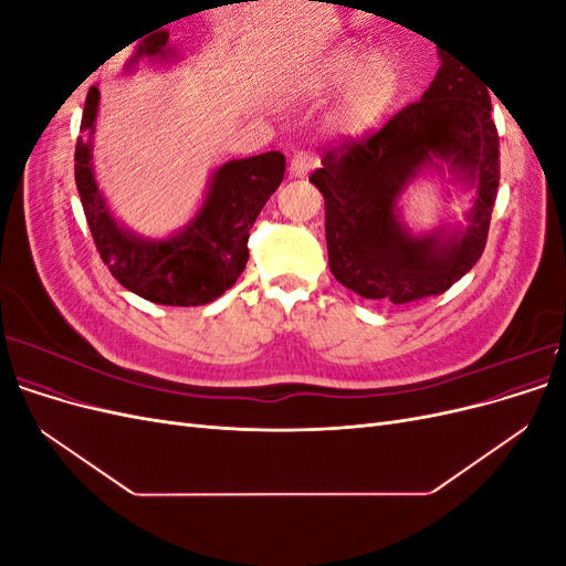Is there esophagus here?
<instances>
[{
	"label": "esophagus",
	"mask_w": 566,
	"mask_h": 566,
	"mask_svg": "<svg viewBox=\"0 0 566 566\" xmlns=\"http://www.w3.org/2000/svg\"><path fill=\"white\" fill-rule=\"evenodd\" d=\"M318 165H321V158L316 150L300 148L293 156V160H290V172H293L295 177H304V175H310L312 169H316Z\"/></svg>",
	"instance_id": "34e87169"
}]
</instances>
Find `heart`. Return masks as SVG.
I'll use <instances>...</instances> for the list:
<instances>
[{
  "instance_id": "obj_1",
  "label": "heart",
  "mask_w": 566,
  "mask_h": 566,
  "mask_svg": "<svg viewBox=\"0 0 566 566\" xmlns=\"http://www.w3.org/2000/svg\"><path fill=\"white\" fill-rule=\"evenodd\" d=\"M403 84L401 67L389 54H375L368 59V49L345 46L337 49L325 61L318 75V90L323 94H337L335 127L342 132H364L394 104Z\"/></svg>"
}]
</instances>
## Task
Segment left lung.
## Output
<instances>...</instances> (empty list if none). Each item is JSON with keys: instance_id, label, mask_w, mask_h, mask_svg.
<instances>
[{"instance_id": "obj_1", "label": "left lung", "mask_w": 566, "mask_h": 566, "mask_svg": "<svg viewBox=\"0 0 566 566\" xmlns=\"http://www.w3.org/2000/svg\"><path fill=\"white\" fill-rule=\"evenodd\" d=\"M430 155L451 159L478 181L471 229L455 242L410 239L392 221V202ZM499 129L489 90L465 65L441 56L420 101L380 129L342 136L310 177L325 198V241L333 276L366 300L408 304L460 281L484 252L499 191Z\"/></svg>"}]
</instances>
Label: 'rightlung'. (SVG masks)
I'll return each instance as SVG.
<instances>
[{
	"label": "right lung",
	"instance_id": "obj_1",
	"mask_svg": "<svg viewBox=\"0 0 566 566\" xmlns=\"http://www.w3.org/2000/svg\"><path fill=\"white\" fill-rule=\"evenodd\" d=\"M167 40V32L158 28L136 46L132 65L144 56H163ZM96 111L98 90L92 87L80 132L94 127ZM90 160L92 146L77 136L75 184L101 260L119 285L148 302L167 306L208 304L238 281L250 256L248 238L254 219L285 175L281 150L227 163L217 169L208 200L191 227L169 241L150 243L115 224L104 198L98 196Z\"/></svg>",
	"mask_w": 566,
	"mask_h": 566
}]
</instances>
